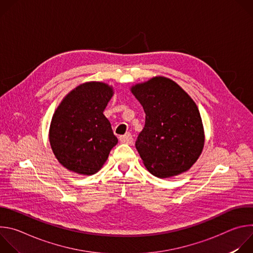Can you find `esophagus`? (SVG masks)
Wrapping results in <instances>:
<instances>
[{"label": "esophagus", "instance_id": "1", "mask_svg": "<svg viewBox=\"0 0 253 253\" xmlns=\"http://www.w3.org/2000/svg\"><path fill=\"white\" fill-rule=\"evenodd\" d=\"M120 142L125 143V144H129V145H131V144L133 143V137L130 133H126L125 135L120 137Z\"/></svg>", "mask_w": 253, "mask_h": 253}]
</instances>
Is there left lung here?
<instances>
[{"label": "left lung", "instance_id": "obj_1", "mask_svg": "<svg viewBox=\"0 0 253 253\" xmlns=\"http://www.w3.org/2000/svg\"><path fill=\"white\" fill-rule=\"evenodd\" d=\"M145 125L135 143L144 166L158 178L188 171L204 147L202 119L193 99L173 80L156 76L130 88Z\"/></svg>", "mask_w": 253, "mask_h": 253}]
</instances>
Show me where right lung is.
Returning <instances> with one entry per match:
<instances>
[{"label":"right lung","instance_id":"right-lung-1","mask_svg":"<svg viewBox=\"0 0 253 253\" xmlns=\"http://www.w3.org/2000/svg\"><path fill=\"white\" fill-rule=\"evenodd\" d=\"M113 95V87L107 83L85 82L70 91L57 107L49 141L55 157L67 170L80 175L97 173L118 143L103 114Z\"/></svg>","mask_w":253,"mask_h":253}]
</instances>
